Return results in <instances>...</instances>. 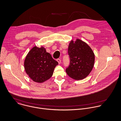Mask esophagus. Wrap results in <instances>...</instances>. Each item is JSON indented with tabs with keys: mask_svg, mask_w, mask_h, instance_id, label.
Listing matches in <instances>:
<instances>
[{
	"mask_svg": "<svg viewBox=\"0 0 121 121\" xmlns=\"http://www.w3.org/2000/svg\"><path fill=\"white\" fill-rule=\"evenodd\" d=\"M56 61H57V62L59 64H60L61 63V60L60 59H57Z\"/></svg>",
	"mask_w": 121,
	"mask_h": 121,
	"instance_id": "1",
	"label": "esophagus"
}]
</instances>
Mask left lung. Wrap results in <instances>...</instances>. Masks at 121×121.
Here are the masks:
<instances>
[{"mask_svg":"<svg viewBox=\"0 0 121 121\" xmlns=\"http://www.w3.org/2000/svg\"><path fill=\"white\" fill-rule=\"evenodd\" d=\"M68 54L70 57L69 66L66 69L67 75L75 80H82L93 70L95 61V54L85 42L77 38L70 42Z\"/></svg>","mask_w":121,"mask_h":121,"instance_id":"left-lung-1","label":"left lung"}]
</instances>
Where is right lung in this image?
<instances>
[{
  "label": "right lung",
  "instance_id": "1",
  "mask_svg": "<svg viewBox=\"0 0 121 121\" xmlns=\"http://www.w3.org/2000/svg\"><path fill=\"white\" fill-rule=\"evenodd\" d=\"M58 62L43 46H34L26 55L24 65L26 73L34 82L42 83L53 75Z\"/></svg>",
  "mask_w": 121,
  "mask_h": 121
}]
</instances>
